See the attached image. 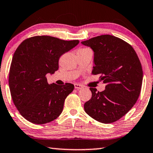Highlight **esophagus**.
Wrapping results in <instances>:
<instances>
[{
  "label": "esophagus",
  "instance_id": "esophagus-1",
  "mask_svg": "<svg viewBox=\"0 0 153 153\" xmlns=\"http://www.w3.org/2000/svg\"><path fill=\"white\" fill-rule=\"evenodd\" d=\"M74 88L75 89H78V90H80V89H83V86L81 85V84H78V83H74Z\"/></svg>",
  "mask_w": 153,
  "mask_h": 153
}]
</instances>
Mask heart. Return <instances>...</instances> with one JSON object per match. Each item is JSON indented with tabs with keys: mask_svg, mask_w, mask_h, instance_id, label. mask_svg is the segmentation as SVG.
<instances>
[{
	"mask_svg": "<svg viewBox=\"0 0 153 153\" xmlns=\"http://www.w3.org/2000/svg\"><path fill=\"white\" fill-rule=\"evenodd\" d=\"M83 49H88V48H83Z\"/></svg>",
	"mask_w": 153,
	"mask_h": 153,
	"instance_id": "heart-1",
	"label": "heart"
}]
</instances>
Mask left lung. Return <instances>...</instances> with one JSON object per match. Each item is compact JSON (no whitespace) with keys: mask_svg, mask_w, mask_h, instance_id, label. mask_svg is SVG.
<instances>
[{"mask_svg":"<svg viewBox=\"0 0 153 153\" xmlns=\"http://www.w3.org/2000/svg\"><path fill=\"white\" fill-rule=\"evenodd\" d=\"M81 43L94 52L92 74H100V81L106 85L102 92L90 88L92 97L84 104V110L99 122H114L139 98L143 81L140 61L131 45L112 35H101Z\"/></svg>","mask_w":153,"mask_h":153,"instance_id":"obj_1","label":"left lung"}]
</instances>
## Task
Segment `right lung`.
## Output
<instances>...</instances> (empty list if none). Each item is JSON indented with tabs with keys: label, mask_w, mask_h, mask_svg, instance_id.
<instances>
[{
	"label": "right lung",
	"mask_w": 153,
	"mask_h": 153,
	"mask_svg": "<svg viewBox=\"0 0 153 153\" xmlns=\"http://www.w3.org/2000/svg\"><path fill=\"white\" fill-rule=\"evenodd\" d=\"M79 43L78 40L37 36L25 40L15 51L9 85L15 106L30 122L44 124L61 114L65 99L74 86L72 83L49 84L46 75L58 70L61 55Z\"/></svg>",
	"instance_id": "obj_1"
}]
</instances>
